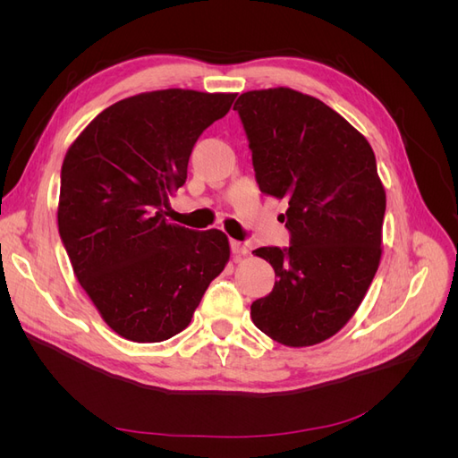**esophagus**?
Segmentation results:
<instances>
[{
	"instance_id": "34e87169",
	"label": "esophagus",
	"mask_w": 458,
	"mask_h": 458,
	"mask_svg": "<svg viewBox=\"0 0 458 458\" xmlns=\"http://www.w3.org/2000/svg\"><path fill=\"white\" fill-rule=\"evenodd\" d=\"M231 252L234 256H246L248 254V246L241 241H231Z\"/></svg>"
}]
</instances>
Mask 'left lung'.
Segmentation results:
<instances>
[{
	"label": "left lung",
	"instance_id": "1",
	"mask_svg": "<svg viewBox=\"0 0 458 458\" xmlns=\"http://www.w3.org/2000/svg\"><path fill=\"white\" fill-rule=\"evenodd\" d=\"M237 110L259 191L286 199L290 246L256 256L275 286L254 325L290 348L323 342L350 321L382 256L386 192L365 137L336 110L288 88L242 93Z\"/></svg>",
	"mask_w": 458,
	"mask_h": 458
}]
</instances>
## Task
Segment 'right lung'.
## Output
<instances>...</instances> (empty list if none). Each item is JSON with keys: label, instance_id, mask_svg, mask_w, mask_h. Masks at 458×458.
<instances>
[{"label": "right lung", "instance_id": "1", "mask_svg": "<svg viewBox=\"0 0 458 458\" xmlns=\"http://www.w3.org/2000/svg\"><path fill=\"white\" fill-rule=\"evenodd\" d=\"M234 93L162 89L105 108L68 148L59 234L81 288L105 323L131 342L187 328L206 288L229 261L217 229L168 224L200 133Z\"/></svg>", "mask_w": 458, "mask_h": 458}]
</instances>
